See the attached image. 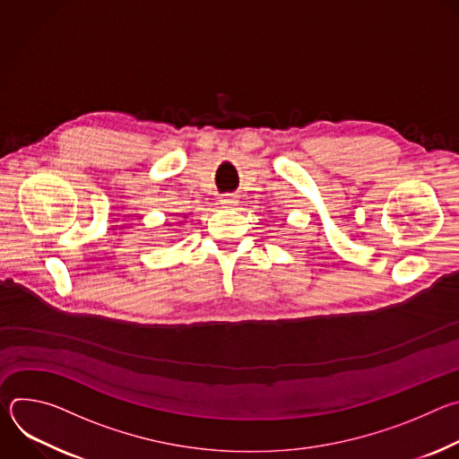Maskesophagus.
<instances>
[{"label": "esophagus", "mask_w": 459, "mask_h": 459, "mask_svg": "<svg viewBox=\"0 0 459 459\" xmlns=\"http://www.w3.org/2000/svg\"><path fill=\"white\" fill-rule=\"evenodd\" d=\"M221 205H223V207H236V205H238V200L234 198V195H223V198H221Z\"/></svg>", "instance_id": "34e87169"}]
</instances>
